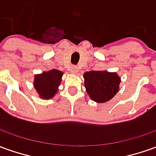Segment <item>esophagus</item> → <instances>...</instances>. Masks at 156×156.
<instances>
[{"instance_id": "esophagus-1", "label": "esophagus", "mask_w": 156, "mask_h": 156, "mask_svg": "<svg viewBox=\"0 0 156 156\" xmlns=\"http://www.w3.org/2000/svg\"><path fill=\"white\" fill-rule=\"evenodd\" d=\"M78 72V67H75V66H73V67H72V69H71V73H72L73 74H76Z\"/></svg>"}]
</instances>
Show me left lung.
I'll return each instance as SVG.
<instances>
[{"instance_id":"1","label":"left lung","mask_w":156,"mask_h":156,"mask_svg":"<svg viewBox=\"0 0 156 156\" xmlns=\"http://www.w3.org/2000/svg\"><path fill=\"white\" fill-rule=\"evenodd\" d=\"M86 92L92 101L105 103L119 91L121 78L116 73L107 71H89L83 73Z\"/></svg>"}]
</instances>
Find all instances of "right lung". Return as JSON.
Listing matches in <instances>:
<instances>
[{"mask_svg": "<svg viewBox=\"0 0 156 156\" xmlns=\"http://www.w3.org/2000/svg\"><path fill=\"white\" fill-rule=\"evenodd\" d=\"M63 73L57 69L43 72L34 75V88L39 96L43 100H50L55 96L59 90Z\"/></svg>", "mask_w": 156, "mask_h": 156, "instance_id": "add662e5", "label": "right lung"}]
</instances>
